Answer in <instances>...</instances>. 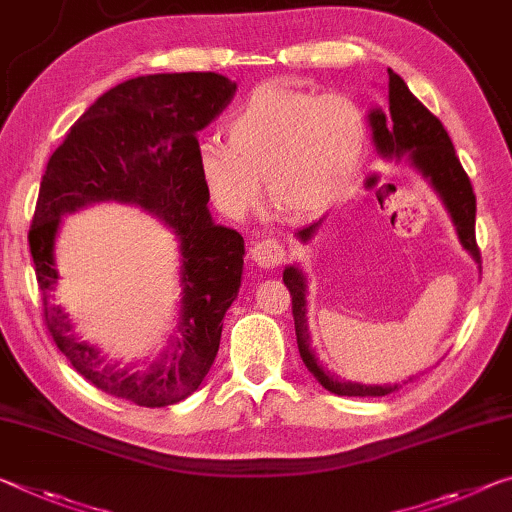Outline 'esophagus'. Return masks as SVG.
<instances>
[{"mask_svg": "<svg viewBox=\"0 0 512 512\" xmlns=\"http://www.w3.org/2000/svg\"><path fill=\"white\" fill-rule=\"evenodd\" d=\"M287 250L278 239H262L250 248V257L253 262L262 266V269H275V266L285 262Z\"/></svg>", "mask_w": 512, "mask_h": 512, "instance_id": "obj_1", "label": "esophagus"}]
</instances>
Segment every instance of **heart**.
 <instances>
[{"label":"heart","mask_w":512,"mask_h":512,"mask_svg":"<svg viewBox=\"0 0 512 512\" xmlns=\"http://www.w3.org/2000/svg\"><path fill=\"white\" fill-rule=\"evenodd\" d=\"M364 148L367 118L353 100L266 84L227 118L225 143L198 145L196 166L225 216L246 214L262 182L273 207L305 218L328 209L351 186Z\"/></svg>","instance_id":"obj_1"}]
</instances>
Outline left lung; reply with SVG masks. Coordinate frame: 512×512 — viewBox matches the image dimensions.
<instances>
[{
  "label": "left lung",
  "mask_w": 512,
  "mask_h": 512,
  "mask_svg": "<svg viewBox=\"0 0 512 512\" xmlns=\"http://www.w3.org/2000/svg\"><path fill=\"white\" fill-rule=\"evenodd\" d=\"M389 75V109L383 113L380 109L371 111L369 123L373 129V143L376 150L383 157H410L415 168H419L433 189L440 193L446 209L456 223L458 239L469 253L476 259H481V250L476 243V196L472 189V182L462 168L453 143L446 134L440 118L433 116L424 104H421L405 81L396 75L394 70H387ZM319 223H312L296 232L300 241H310L312 234ZM282 282H285L291 294V312H294L296 323V342L300 358H303L305 367L310 369L316 380L328 389V392L337 396H385L399 389L383 387V385H360V383H344L328 371H323L310 348V332H307V316H305V278L303 273L294 266H287L282 273Z\"/></svg>",
  "instance_id": "8db88e82"
}]
</instances>
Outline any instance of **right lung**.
Here are the masks:
<instances>
[{
    "label": "right lung",
    "instance_id": "right-lung-1",
    "mask_svg": "<svg viewBox=\"0 0 512 512\" xmlns=\"http://www.w3.org/2000/svg\"><path fill=\"white\" fill-rule=\"evenodd\" d=\"M234 91L237 84L216 72L148 75L118 84L72 125L40 182L29 248L45 326L88 383L145 408H164L196 392L216 360L223 316L241 285L243 237L214 225L196 166V134L230 104ZM100 199L141 204L181 237V335L169 358L153 363L148 372L104 363L51 303L58 279L51 250L60 216Z\"/></svg>",
    "mask_w": 512,
    "mask_h": 512
}]
</instances>
